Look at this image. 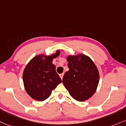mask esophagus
<instances>
[{"label": "esophagus", "mask_w": 126, "mask_h": 126, "mask_svg": "<svg viewBox=\"0 0 126 126\" xmlns=\"http://www.w3.org/2000/svg\"><path fill=\"white\" fill-rule=\"evenodd\" d=\"M60 78H61V79H63V74H60Z\"/></svg>", "instance_id": "1"}]
</instances>
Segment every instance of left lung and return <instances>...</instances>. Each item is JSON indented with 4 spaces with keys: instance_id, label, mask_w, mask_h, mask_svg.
<instances>
[{
    "instance_id": "1",
    "label": "left lung",
    "mask_w": 126,
    "mask_h": 126,
    "mask_svg": "<svg viewBox=\"0 0 126 126\" xmlns=\"http://www.w3.org/2000/svg\"><path fill=\"white\" fill-rule=\"evenodd\" d=\"M67 61L69 71L63 77V85L76 100H88L98 86V69L91 58L84 54L68 55Z\"/></svg>"
}]
</instances>
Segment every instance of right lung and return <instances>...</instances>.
<instances>
[{"label": "right lung", "instance_id": "right-lung-1", "mask_svg": "<svg viewBox=\"0 0 126 126\" xmlns=\"http://www.w3.org/2000/svg\"><path fill=\"white\" fill-rule=\"evenodd\" d=\"M60 54V51L58 49L51 55H37L30 61L24 69V88L34 100H45L49 97L52 90L61 83V79L56 72L55 66L52 63L53 59Z\"/></svg>", "mask_w": 126, "mask_h": 126}]
</instances>
